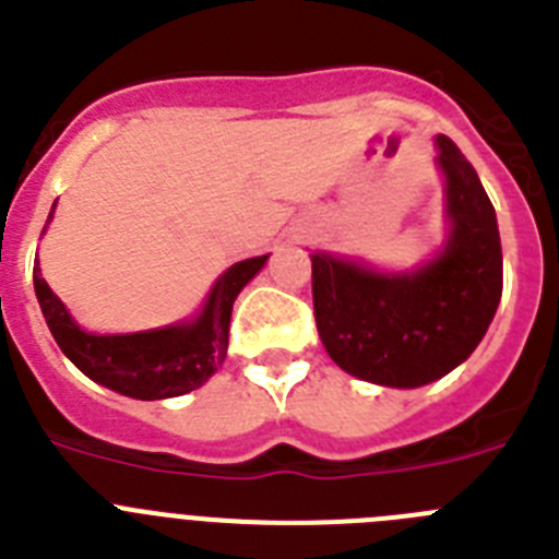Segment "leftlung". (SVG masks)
<instances>
[{"mask_svg": "<svg viewBox=\"0 0 559 559\" xmlns=\"http://www.w3.org/2000/svg\"><path fill=\"white\" fill-rule=\"evenodd\" d=\"M451 237L414 274H378L313 254L319 338L344 372L378 386H426L456 369L501 302L503 257L496 210L456 142L437 136Z\"/></svg>", "mask_w": 559, "mask_h": 559, "instance_id": "left-lung-1", "label": "left lung"}]
</instances>
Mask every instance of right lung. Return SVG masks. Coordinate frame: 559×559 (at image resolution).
Instances as JSON below:
<instances>
[{"mask_svg": "<svg viewBox=\"0 0 559 559\" xmlns=\"http://www.w3.org/2000/svg\"><path fill=\"white\" fill-rule=\"evenodd\" d=\"M265 260L269 257H251L231 265L212 288L199 322L131 335L83 333L44 283L38 263L33 265V283L49 333L83 374L128 397L165 400L199 389L224 364L231 305Z\"/></svg>", "mask_w": 559, "mask_h": 559, "instance_id": "right-lung-1", "label": "right lung"}]
</instances>
